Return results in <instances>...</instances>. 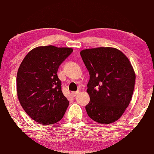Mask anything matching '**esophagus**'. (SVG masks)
<instances>
[{"mask_svg":"<svg viewBox=\"0 0 154 154\" xmlns=\"http://www.w3.org/2000/svg\"><path fill=\"white\" fill-rule=\"evenodd\" d=\"M79 93V91H73L71 93V94H72V95L73 96V97H75V96H76V95H77L78 93Z\"/></svg>","mask_w":154,"mask_h":154,"instance_id":"esophagus-1","label":"esophagus"}]
</instances>
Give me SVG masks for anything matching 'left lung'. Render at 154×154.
Segmentation results:
<instances>
[{"instance_id": "1", "label": "left lung", "mask_w": 154, "mask_h": 154, "mask_svg": "<svg viewBox=\"0 0 154 154\" xmlns=\"http://www.w3.org/2000/svg\"><path fill=\"white\" fill-rule=\"evenodd\" d=\"M80 54L89 73L87 114L101 124L116 122L128 107L133 95L135 74L131 63L115 48L85 49Z\"/></svg>"}]
</instances>
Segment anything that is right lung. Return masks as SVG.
<instances>
[{
    "mask_svg": "<svg viewBox=\"0 0 154 154\" xmlns=\"http://www.w3.org/2000/svg\"><path fill=\"white\" fill-rule=\"evenodd\" d=\"M67 47L35 48L21 63L17 75L18 98L28 116L43 125L60 121L69 102L62 92L57 71L73 52Z\"/></svg>",
    "mask_w": 154,
    "mask_h": 154,
    "instance_id": "1",
    "label": "right lung"
}]
</instances>
